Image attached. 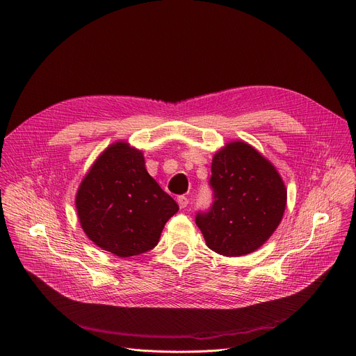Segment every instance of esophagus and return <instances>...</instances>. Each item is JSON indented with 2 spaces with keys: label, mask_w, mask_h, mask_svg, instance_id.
<instances>
[{
  "label": "esophagus",
  "mask_w": 356,
  "mask_h": 356,
  "mask_svg": "<svg viewBox=\"0 0 356 356\" xmlns=\"http://www.w3.org/2000/svg\"><path fill=\"white\" fill-rule=\"evenodd\" d=\"M177 204H179V207H180L181 209L186 208L188 204H189V199H188L186 196H179V197H177Z\"/></svg>",
  "instance_id": "obj_1"
}]
</instances>
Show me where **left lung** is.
Listing matches in <instances>:
<instances>
[{
	"label": "left lung",
	"mask_w": 356,
	"mask_h": 356,
	"mask_svg": "<svg viewBox=\"0 0 356 356\" xmlns=\"http://www.w3.org/2000/svg\"><path fill=\"white\" fill-rule=\"evenodd\" d=\"M211 173L212 204L195 216L207 245L231 257L254 252L282 220L286 189L281 176L245 143L216 152Z\"/></svg>",
	"instance_id": "8db88e82"
}]
</instances>
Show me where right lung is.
I'll use <instances>...</instances> for the list:
<instances>
[{
	"label": "right lung",
	"mask_w": 356,
	"mask_h": 356,
	"mask_svg": "<svg viewBox=\"0 0 356 356\" xmlns=\"http://www.w3.org/2000/svg\"><path fill=\"white\" fill-rule=\"evenodd\" d=\"M75 205L88 238L119 257L154 249L179 211L176 200L148 175L143 152L125 143L111 145L92 164Z\"/></svg>",
	"instance_id": "1"
}]
</instances>
